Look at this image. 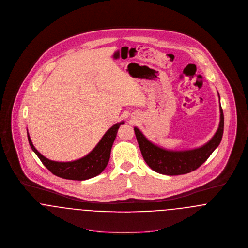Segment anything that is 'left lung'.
I'll return each instance as SVG.
<instances>
[{
	"mask_svg": "<svg viewBox=\"0 0 248 248\" xmlns=\"http://www.w3.org/2000/svg\"><path fill=\"white\" fill-rule=\"evenodd\" d=\"M219 112V124L214 137L203 146L192 150L173 151L163 149L148 140L140 130L135 127L136 137L145 162L155 172L167 176L184 175L198 169L207 160L221 141L224 118L220 105Z\"/></svg>",
	"mask_w": 248,
	"mask_h": 248,
	"instance_id": "1",
	"label": "left lung"
}]
</instances>
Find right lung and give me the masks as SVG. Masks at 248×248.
<instances>
[{"label": "right lung", "instance_id": "1", "mask_svg": "<svg viewBox=\"0 0 248 248\" xmlns=\"http://www.w3.org/2000/svg\"><path fill=\"white\" fill-rule=\"evenodd\" d=\"M123 124L124 121L114 124L107 131L101 140L98 142V144L93 148L91 153H89L82 158L69 162H59L47 159L36 150L29 133L28 139L32 151L40 158L42 163L53 175L71 180H86L98 176L106 168L110 155L111 146L116 138L117 130L119 129L120 125Z\"/></svg>", "mask_w": 248, "mask_h": 248}]
</instances>
